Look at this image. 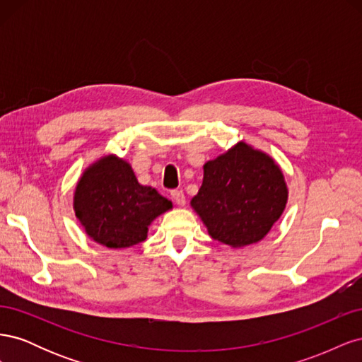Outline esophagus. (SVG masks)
I'll return each mask as SVG.
<instances>
[{"instance_id":"obj_1","label":"esophagus","mask_w":362,"mask_h":362,"mask_svg":"<svg viewBox=\"0 0 362 362\" xmlns=\"http://www.w3.org/2000/svg\"><path fill=\"white\" fill-rule=\"evenodd\" d=\"M172 198L173 201L177 202L178 205H184L185 204V194L182 193V190H172Z\"/></svg>"}]
</instances>
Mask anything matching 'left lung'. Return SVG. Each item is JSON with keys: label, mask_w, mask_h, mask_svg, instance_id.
<instances>
[{"label": "left lung", "mask_w": 362, "mask_h": 362, "mask_svg": "<svg viewBox=\"0 0 362 362\" xmlns=\"http://www.w3.org/2000/svg\"><path fill=\"white\" fill-rule=\"evenodd\" d=\"M286 204L281 169L246 144L205 164L202 185L192 199L210 235L233 247L259 242Z\"/></svg>", "instance_id": "obj_1"}]
</instances>
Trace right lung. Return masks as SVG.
Returning <instances> with one entry per match:
<instances>
[{"label":"right lung","mask_w":362,"mask_h":362,"mask_svg":"<svg viewBox=\"0 0 362 362\" xmlns=\"http://www.w3.org/2000/svg\"><path fill=\"white\" fill-rule=\"evenodd\" d=\"M74 208L96 243L120 249L145 242L149 223L172 208V202L139 184L129 164L110 156L83 173Z\"/></svg>","instance_id":"right-lung-1"}]
</instances>
